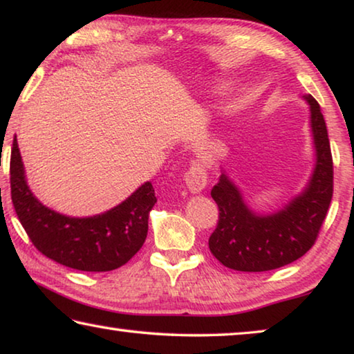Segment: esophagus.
Masks as SVG:
<instances>
[{
    "label": "esophagus",
    "instance_id": "1",
    "mask_svg": "<svg viewBox=\"0 0 354 354\" xmlns=\"http://www.w3.org/2000/svg\"><path fill=\"white\" fill-rule=\"evenodd\" d=\"M185 183L192 193H201L207 185V171L201 162H193L185 174Z\"/></svg>",
    "mask_w": 354,
    "mask_h": 354
}]
</instances>
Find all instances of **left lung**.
Masks as SVG:
<instances>
[{
    "label": "left lung",
    "mask_w": 354,
    "mask_h": 354,
    "mask_svg": "<svg viewBox=\"0 0 354 354\" xmlns=\"http://www.w3.org/2000/svg\"><path fill=\"white\" fill-rule=\"evenodd\" d=\"M304 97L310 106L317 162L301 194L275 214L259 215L248 209L226 174L212 188L220 215L209 248L226 268L241 272L283 268L304 257L317 241L333 199L334 167L322 109L313 96Z\"/></svg>",
    "instance_id": "obj_1"
}]
</instances>
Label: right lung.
Segmentation results:
<instances>
[{
    "mask_svg": "<svg viewBox=\"0 0 354 354\" xmlns=\"http://www.w3.org/2000/svg\"><path fill=\"white\" fill-rule=\"evenodd\" d=\"M10 198L24 230L44 257L84 272H107L127 264L144 245L155 189L145 182L104 214L75 218L42 205L26 185L17 139L10 151Z\"/></svg>",
    "mask_w": 354,
    "mask_h": 354,
    "instance_id": "obj_1",
    "label": "right lung"
}]
</instances>
